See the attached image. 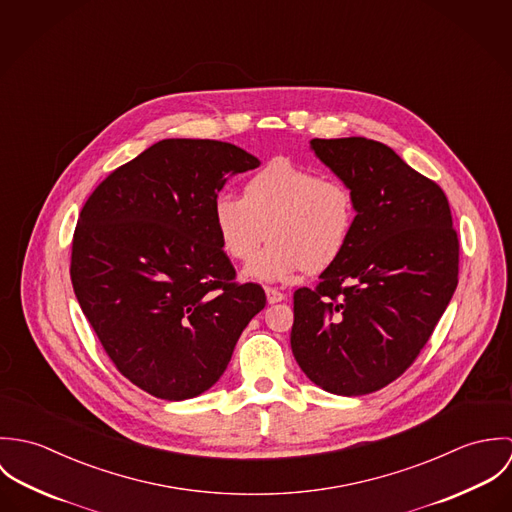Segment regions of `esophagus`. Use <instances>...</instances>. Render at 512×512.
Returning <instances> with one entry per match:
<instances>
[{
  "label": "esophagus",
  "mask_w": 512,
  "mask_h": 512,
  "mask_svg": "<svg viewBox=\"0 0 512 512\" xmlns=\"http://www.w3.org/2000/svg\"><path fill=\"white\" fill-rule=\"evenodd\" d=\"M266 297H268V303H278V301L286 299V293L280 292L276 288H266Z\"/></svg>",
  "instance_id": "esophagus-1"
}]
</instances>
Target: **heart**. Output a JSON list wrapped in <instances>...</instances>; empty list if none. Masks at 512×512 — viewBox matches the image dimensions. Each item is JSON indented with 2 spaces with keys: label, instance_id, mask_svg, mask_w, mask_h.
Here are the masks:
<instances>
[{
  "label": "heart",
  "instance_id": "1",
  "mask_svg": "<svg viewBox=\"0 0 512 512\" xmlns=\"http://www.w3.org/2000/svg\"><path fill=\"white\" fill-rule=\"evenodd\" d=\"M213 222L222 252L242 264L270 236L272 244L246 276L278 282L337 264L355 236L359 203L345 181L323 179L319 171L280 157L248 177L242 197L220 193Z\"/></svg>",
  "mask_w": 512,
  "mask_h": 512
}]
</instances>
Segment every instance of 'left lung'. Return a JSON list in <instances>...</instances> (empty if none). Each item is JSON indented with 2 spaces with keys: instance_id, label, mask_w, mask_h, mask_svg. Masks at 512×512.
<instances>
[{
  "instance_id": "obj_1",
  "label": "left lung",
  "mask_w": 512,
  "mask_h": 512,
  "mask_svg": "<svg viewBox=\"0 0 512 512\" xmlns=\"http://www.w3.org/2000/svg\"><path fill=\"white\" fill-rule=\"evenodd\" d=\"M311 149L355 191L359 222L319 284L293 293V357L323 390L363 396L432 337L457 288L459 240L441 187L394 149L366 138H315Z\"/></svg>"
}]
</instances>
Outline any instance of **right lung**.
I'll return each mask as SVG.
<instances>
[{"mask_svg": "<svg viewBox=\"0 0 512 512\" xmlns=\"http://www.w3.org/2000/svg\"><path fill=\"white\" fill-rule=\"evenodd\" d=\"M260 161L217 140H161L114 169L76 222L71 280L116 368L161 400L209 390L264 309L220 248L213 203Z\"/></svg>", "mask_w": 512, "mask_h": 512, "instance_id": "obj_1", "label": "right lung"}]
</instances>
